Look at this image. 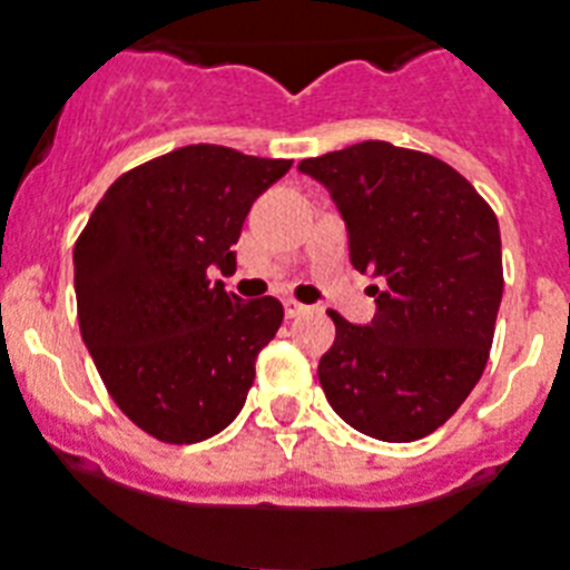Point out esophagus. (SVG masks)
<instances>
[{"mask_svg": "<svg viewBox=\"0 0 570 570\" xmlns=\"http://www.w3.org/2000/svg\"><path fill=\"white\" fill-rule=\"evenodd\" d=\"M284 309H286V318H298V315L307 313L309 307H307V304H301V301H295V298H286Z\"/></svg>", "mask_w": 570, "mask_h": 570, "instance_id": "esophagus-1", "label": "esophagus"}]
</instances>
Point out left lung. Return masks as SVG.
Instances as JSON below:
<instances>
[{"label":"left lung","instance_id":"obj_1","mask_svg":"<svg viewBox=\"0 0 570 570\" xmlns=\"http://www.w3.org/2000/svg\"><path fill=\"white\" fill-rule=\"evenodd\" d=\"M298 170L342 212L353 269L385 281L367 327L330 309L336 342L318 362L327 403L367 438H425L461 409L490 358L504 293L499 219L455 167L389 141Z\"/></svg>","mask_w":570,"mask_h":570}]
</instances>
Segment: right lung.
Instances as JSON below:
<instances>
[{
  "label": "right lung",
  "mask_w": 570,
  "mask_h": 570,
  "mask_svg": "<svg viewBox=\"0 0 570 570\" xmlns=\"http://www.w3.org/2000/svg\"><path fill=\"white\" fill-rule=\"evenodd\" d=\"M289 159L188 145L109 185L75 243L80 336L115 405L161 443H199L240 414L281 301L212 284L234 269L248 208Z\"/></svg>",
  "instance_id": "1"
}]
</instances>
